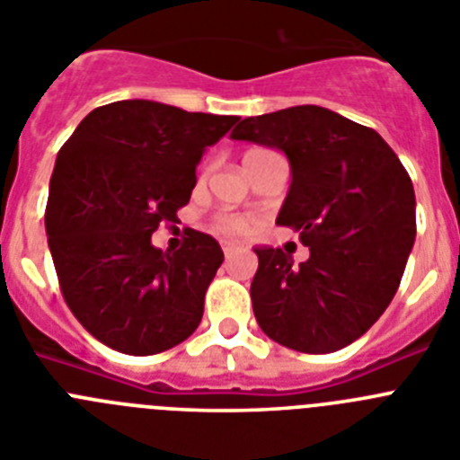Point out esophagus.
Instances as JSON below:
<instances>
[{
    "mask_svg": "<svg viewBox=\"0 0 460 460\" xmlns=\"http://www.w3.org/2000/svg\"><path fill=\"white\" fill-rule=\"evenodd\" d=\"M234 251H237V246L230 242H223V253H226V258H233Z\"/></svg>",
    "mask_w": 460,
    "mask_h": 460,
    "instance_id": "obj_1",
    "label": "esophagus"
}]
</instances>
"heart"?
Segmentation results:
<instances>
[{
	"instance_id": "heart-1",
	"label": "heart",
	"mask_w": 460,
	"mask_h": 460,
	"mask_svg": "<svg viewBox=\"0 0 460 460\" xmlns=\"http://www.w3.org/2000/svg\"><path fill=\"white\" fill-rule=\"evenodd\" d=\"M253 152H265V149H251V152L246 154H253ZM217 227L227 234H243L251 227V218L242 217V214H218Z\"/></svg>"
}]
</instances>
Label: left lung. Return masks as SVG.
Returning <instances> with one entry per match:
<instances>
[{
    "label": "left lung",
    "instance_id": "8db88e82",
    "mask_svg": "<svg viewBox=\"0 0 460 460\" xmlns=\"http://www.w3.org/2000/svg\"><path fill=\"white\" fill-rule=\"evenodd\" d=\"M230 137L286 154L292 184L276 223L299 230L311 251L295 265L280 249H255L260 329L308 355L350 345L389 306L412 251L410 174L373 128L320 105L246 117Z\"/></svg>",
    "mask_w": 460,
    "mask_h": 460
}]
</instances>
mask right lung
Masks as SVG:
<instances>
[{
	"mask_svg": "<svg viewBox=\"0 0 460 460\" xmlns=\"http://www.w3.org/2000/svg\"><path fill=\"white\" fill-rule=\"evenodd\" d=\"M239 117L133 99L101 105L57 154L46 234L68 308L93 339L156 355L193 334L223 262L214 237L189 230L180 251L152 233L190 200L195 168Z\"/></svg>",
	"mask_w": 460,
	"mask_h": 460,
	"instance_id": "add662e5",
	"label": "right lung"
}]
</instances>
